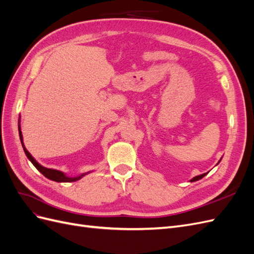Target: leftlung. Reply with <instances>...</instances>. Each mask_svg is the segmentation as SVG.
<instances>
[{
	"label": "left lung",
	"mask_w": 254,
	"mask_h": 254,
	"mask_svg": "<svg viewBox=\"0 0 254 254\" xmlns=\"http://www.w3.org/2000/svg\"><path fill=\"white\" fill-rule=\"evenodd\" d=\"M206 174H207V173H205V174H202V175H199V176H196V177H194V178L190 180V182H194V181H197V180H199V179L203 178V177H204Z\"/></svg>",
	"instance_id": "left-lung-1"
}]
</instances>
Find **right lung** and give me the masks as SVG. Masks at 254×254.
Masks as SVG:
<instances>
[{
  "instance_id": "add662e5",
  "label": "right lung",
  "mask_w": 254,
  "mask_h": 254,
  "mask_svg": "<svg viewBox=\"0 0 254 254\" xmlns=\"http://www.w3.org/2000/svg\"><path fill=\"white\" fill-rule=\"evenodd\" d=\"M19 135H20V140H21V144L23 146V149H24V152H25L26 157L28 158V160L34 164V166L37 168L38 171H39L44 177H47V178H49L50 180L56 181V182H74V181H77V180L81 179L84 175L88 174V173L81 174L80 176H77V177H67L63 172L56 171V170H52V168H47V167L40 165L33 158V156L30 155V153L27 151V149L25 148L24 143H23V136H22V132H21V128H20V121H19Z\"/></svg>"
}]
</instances>
